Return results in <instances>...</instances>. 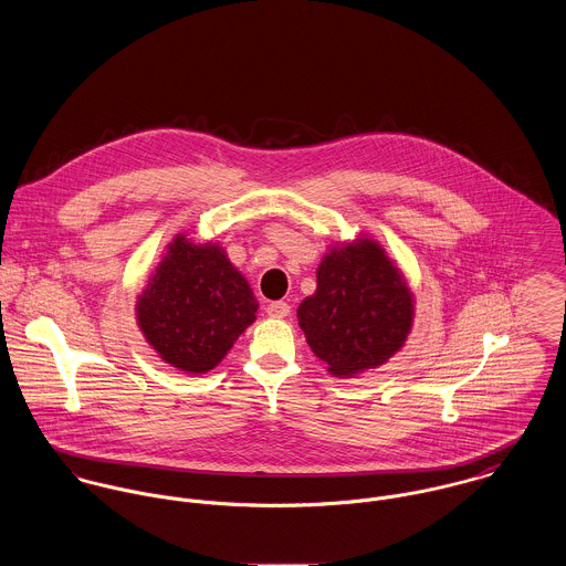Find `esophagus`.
<instances>
[{"instance_id": "34e87169", "label": "esophagus", "mask_w": 566, "mask_h": 566, "mask_svg": "<svg viewBox=\"0 0 566 566\" xmlns=\"http://www.w3.org/2000/svg\"><path fill=\"white\" fill-rule=\"evenodd\" d=\"M266 314L273 316V318H284V316L291 314V306L286 302H271L266 306Z\"/></svg>"}]
</instances>
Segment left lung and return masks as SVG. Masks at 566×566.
Returning a JSON list of instances; mask_svg holds the SVG:
<instances>
[{
    "label": "left lung",
    "mask_w": 566,
    "mask_h": 566,
    "mask_svg": "<svg viewBox=\"0 0 566 566\" xmlns=\"http://www.w3.org/2000/svg\"><path fill=\"white\" fill-rule=\"evenodd\" d=\"M412 293L401 271L369 239L332 248L316 269V291L297 318L332 376L384 365L412 327Z\"/></svg>",
    "instance_id": "1"
}]
</instances>
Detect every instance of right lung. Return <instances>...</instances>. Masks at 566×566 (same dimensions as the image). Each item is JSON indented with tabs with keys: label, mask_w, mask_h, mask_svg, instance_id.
Here are the masks:
<instances>
[{
	"label": "right lung",
	"mask_w": 566,
	"mask_h": 566,
	"mask_svg": "<svg viewBox=\"0 0 566 566\" xmlns=\"http://www.w3.org/2000/svg\"><path fill=\"white\" fill-rule=\"evenodd\" d=\"M258 313L248 280L214 245L187 234L167 255L136 302L138 327L158 356L187 374L214 369Z\"/></svg>",
	"instance_id": "1"
}]
</instances>
